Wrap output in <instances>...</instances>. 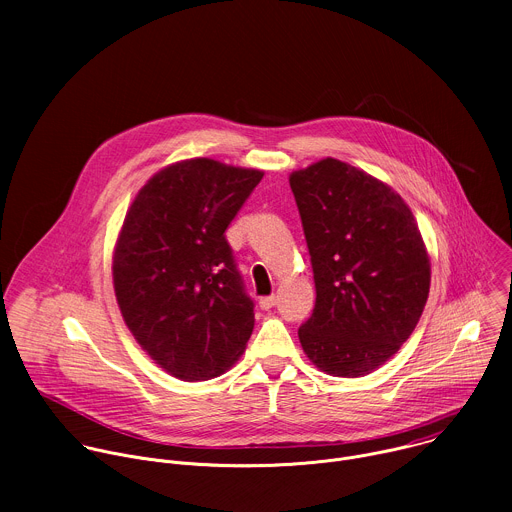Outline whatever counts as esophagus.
Here are the masks:
<instances>
[{
    "mask_svg": "<svg viewBox=\"0 0 512 512\" xmlns=\"http://www.w3.org/2000/svg\"><path fill=\"white\" fill-rule=\"evenodd\" d=\"M275 302H277L275 296H265L259 300V306H261V310H271L275 306Z\"/></svg>",
    "mask_w": 512,
    "mask_h": 512,
    "instance_id": "34e87169",
    "label": "esophagus"
}]
</instances>
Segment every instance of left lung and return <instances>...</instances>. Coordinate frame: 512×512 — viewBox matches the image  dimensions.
<instances>
[{"label": "left lung", "instance_id": "obj_1", "mask_svg": "<svg viewBox=\"0 0 512 512\" xmlns=\"http://www.w3.org/2000/svg\"><path fill=\"white\" fill-rule=\"evenodd\" d=\"M316 283L298 336L332 377H364L415 330L431 267L411 208L385 182L326 158L291 172Z\"/></svg>", "mask_w": 512, "mask_h": 512}]
</instances>
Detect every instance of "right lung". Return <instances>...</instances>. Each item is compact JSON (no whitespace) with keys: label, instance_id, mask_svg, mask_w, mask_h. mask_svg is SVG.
Here are the masks:
<instances>
[{"label":"right lung","instance_id":"obj_1","mask_svg":"<svg viewBox=\"0 0 512 512\" xmlns=\"http://www.w3.org/2000/svg\"><path fill=\"white\" fill-rule=\"evenodd\" d=\"M263 172L210 158L154 174L113 251V287L137 344L182 381L223 375L255 326L225 231Z\"/></svg>","mask_w":512,"mask_h":512}]
</instances>
